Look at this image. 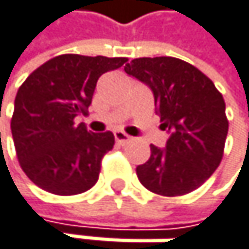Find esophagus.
<instances>
[{
  "instance_id": "obj_1",
  "label": "esophagus",
  "mask_w": 249,
  "mask_h": 249,
  "mask_svg": "<svg viewBox=\"0 0 249 249\" xmlns=\"http://www.w3.org/2000/svg\"><path fill=\"white\" fill-rule=\"evenodd\" d=\"M130 136L128 135H125L124 131H114V141H116L118 143H121V145H124V143H127V142H130Z\"/></svg>"
}]
</instances>
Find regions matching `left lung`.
I'll return each mask as SVG.
<instances>
[{
  "label": "left lung",
  "instance_id": "obj_1",
  "mask_svg": "<svg viewBox=\"0 0 249 249\" xmlns=\"http://www.w3.org/2000/svg\"><path fill=\"white\" fill-rule=\"evenodd\" d=\"M124 70L151 89L160 128L170 133L165 148L150 145V159L138 165L141 183L168 197L195 191L223 156L228 119L222 94L199 69L178 58H138Z\"/></svg>",
  "mask_w": 249,
  "mask_h": 249
}]
</instances>
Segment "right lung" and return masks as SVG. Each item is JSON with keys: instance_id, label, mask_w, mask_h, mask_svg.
<instances>
[{"instance_id": "right-lung-1", "label": "right lung", "mask_w": 249, "mask_h": 249, "mask_svg": "<svg viewBox=\"0 0 249 249\" xmlns=\"http://www.w3.org/2000/svg\"><path fill=\"white\" fill-rule=\"evenodd\" d=\"M125 62L127 58L59 54L24 81L10 128L19 165L35 185L73 196L98 182L114 136L111 131L91 133L74 121L89 114L101 74Z\"/></svg>"}]
</instances>
